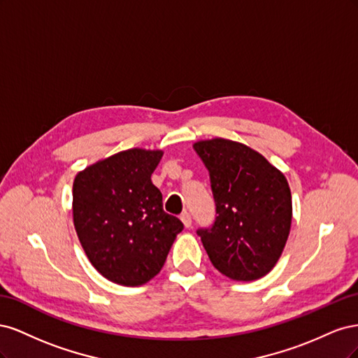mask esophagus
Instances as JSON below:
<instances>
[{"label":"esophagus","mask_w":358,"mask_h":358,"mask_svg":"<svg viewBox=\"0 0 358 358\" xmlns=\"http://www.w3.org/2000/svg\"><path fill=\"white\" fill-rule=\"evenodd\" d=\"M180 221L183 222V225L187 227V229H189L191 227V224H192V220H191V215L188 213V212H183L182 215H180Z\"/></svg>","instance_id":"obj_1"}]
</instances>
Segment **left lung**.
<instances>
[{
  "mask_svg": "<svg viewBox=\"0 0 358 358\" xmlns=\"http://www.w3.org/2000/svg\"><path fill=\"white\" fill-rule=\"evenodd\" d=\"M209 170L216 204L212 229H200L216 270L233 280H255L275 267L292 218L284 173L252 148L215 137L192 145Z\"/></svg>",
  "mask_w": 358,
  "mask_h": 358,
  "instance_id": "8db88e82",
  "label": "left lung"
}]
</instances>
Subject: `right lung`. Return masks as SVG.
Returning <instances> with one entry per match:
<instances>
[{
  "mask_svg": "<svg viewBox=\"0 0 358 358\" xmlns=\"http://www.w3.org/2000/svg\"><path fill=\"white\" fill-rule=\"evenodd\" d=\"M161 157L158 149H128L74 178L76 233L91 264L115 284L138 287L155 278L183 230L150 180Z\"/></svg>",
  "mask_w": 358,
  "mask_h": 358,
  "instance_id": "1",
  "label": "right lung"
}]
</instances>
